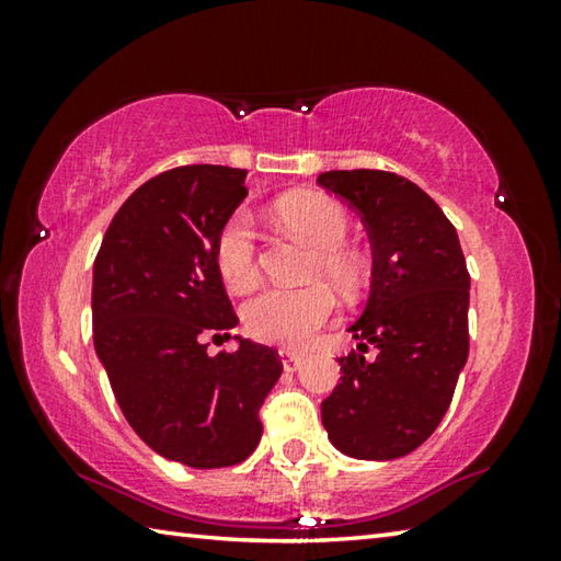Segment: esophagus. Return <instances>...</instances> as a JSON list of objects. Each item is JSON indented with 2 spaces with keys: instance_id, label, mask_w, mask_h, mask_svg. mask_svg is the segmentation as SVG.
<instances>
[{
  "instance_id": "1",
  "label": "esophagus",
  "mask_w": 561,
  "mask_h": 561,
  "mask_svg": "<svg viewBox=\"0 0 561 561\" xmlns=\"http://www.w3.org/2000/svg\"><path fill=\"white\" fill-rule=\"evenodd\" d=\"M279 358H282L284 371H297V368L301 366V360H304L301 354H297V351H289V348L279 351Z\"/></svg>"
}]
</instances>
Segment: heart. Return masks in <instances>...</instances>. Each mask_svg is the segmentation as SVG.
Segmentation results:
<instances>
[{
	"instance_id": "b5f03b06",
	"label": "heart",
	"mask_w": 561,
	"mask_h": 561,
	"mask_svg": "<svg viewBox=\"0 0 561 561\" xmlns=\"http://www.w3.org/2000/svg\"><path fill=\"white\" fill-rule=\"evenodd\" d=\"M277 220L314 247L311 277H327L339 291L354 294L366 277L364 260L346 247L348 213L321 193H299L277 205ZM215 264L232 291L250 289L260 277L257 230L252 217L237 210L227 217L215 240ZM336 299L327 284L267 287L244 307V327L264 344L304 346L334 317Z\"/></svg>"
}]
</instances>
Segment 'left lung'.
Here are the masks:
<instances>
[{
    "mask_svg": "<svg viewBox=\"0 0 561 561\" xmlns=\"http://www.w3.org/2000/svg\"><path fill=\"white\" fill-rule=\"evenodd\" d=\"M317 183L360 215L374 250L371 297L321 403L329 440L358 460H393L431 438L468 360L470 274L438 203L386 170H329ZM377 356L366 357L367 346Z\"/></svg>",
    "mask_w": 561,
    "mask_h": 561,
    "instance_id": "left-lung-1",
    "label": "left lung"
}]
</instances>
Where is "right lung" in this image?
Returning a JSON list of instances; mask_svg holds the SVG:
<instances>
[{
	"instance_id": "right-lung-1",
	"label": "right lung",
	"mask_w": 561,
	"mask_h": 561,
	"mask_svg": "<svg viewBox=\"0 0 561 561\" xmlns=\"http://www.w3.org/2000/svg\"><path fill=\"white\" fill-rule=\"evenodd\" d=\"M247 170L180 165L140 185L113 217L93 262V346L140 440L190 468H227L262 438L260 408L282 376L279 354L230 339L237 314L215 240L247 197Z\"/></svg>"
}]
</instances>
